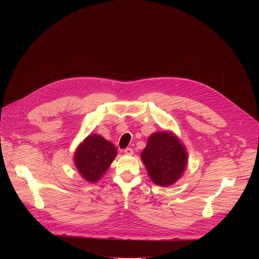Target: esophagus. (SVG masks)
<instances>
[{
    "instance_id": "obj_1",
    "label": "esophagus",
    "mask_w": 259,
    "mask_h": 259,
    "mask_svg": "<svg viewBox=\"0 0 259 259\" xmlns=\"http://www.w3.org/2000/svg\"><path fill=\"white\" fill-rule=\"evenodd\" d=\"M124 153H126L128 155H132L133 154V149L132 148H126V149H124Z\"/></svg>"
}]
</instances>
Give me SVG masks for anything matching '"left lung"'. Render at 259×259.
<instances>
[{"label": "left lung", "mask_w": 259, "mask_h": 259, "mask_svg": "<svg viewBox=\"0 0 259 259\" xmlns=\"http://www.w3.org/2000/svg\"><path fill=\"white\" fill-rule=\"evenodd\" d=\"M142 160L152 182L166 187L181 178L187 164V152L172 133L156 132L149 138Z\"/></svg>", "instance_id": "8db88e82"}]
</instances>
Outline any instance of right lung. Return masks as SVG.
<instances>
[{
	"instance_id": "obj_1",
	"label": "right lung",
	"mask_w": 259,
	"mask_h": 259,
	"mask_svg": "<svg viewBox=\"0 0 259 259\" xmlns=\"http://www.w3.org/2000/svg\"><path fill=\"white\" fill-rule=\"evenodd\" d=\"M116 148L101 135L91 134L74 154L75 166L83 178L94 183L111 165L116 156Z\"/></svg>"
}]
</instances>
